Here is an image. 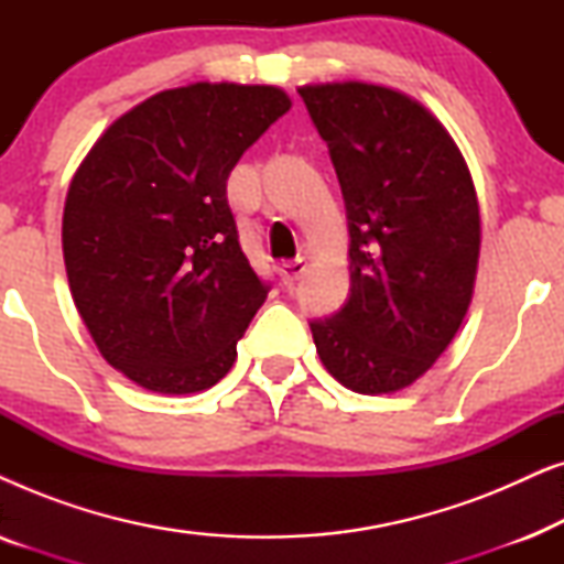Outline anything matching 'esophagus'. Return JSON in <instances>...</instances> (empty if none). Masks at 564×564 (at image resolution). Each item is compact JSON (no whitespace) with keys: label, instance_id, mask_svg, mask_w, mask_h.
<instances>
[{"label":"esophagus","instance_id":"34e87169","mask_svg":"<svg viewBox=\"0 0 564 564\" xmlns=\"http://www.w3.org/2000/svg\"><path fill=\"white\" fill-rule=\"evenodd\" d=\"M305 269H307V261H305L303 257L290 259V261H282V264H280V276H282V282H284V284L297 282L300 276L305 274Z\"/></svg>","mask_w":564,"mask_h":564}]
</instances>
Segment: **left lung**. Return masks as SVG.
<instances>
[{"label":"left lung","instance_id":"8db88e82","mask_svg":"<svg viewBox=\"0 0 564 564\" xmlns=\"http://www.w3.org/2000/svg\"><path fill=\"white\" fill-rule=\"evenodd\" d=\"M349 220V300L311 323L323 367L361 395L398 392L452 344L475 290L480 207L446 128L403 91L305 84Z\"/></svg>","mask_w":564,"mask_h":564}]
</instances>
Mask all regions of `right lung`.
<instances>
[{"label":"right lung","mask_w":564,"mask_h":564,"mask_svg":"<svg viewBox=\"0 0 564 564\" xmlns=\"http://www.w3.org/2000/svg\"><path fill=\"white\" fill-rule=\"evenodd\" d=\"M292 107L280 87L166 89L112 122L64 207L68 288L97 349L151 392L213 388L269 284L238 243L228 176Z\"/></svg>","instance_id":"right-lung-1"}]
</instances>
